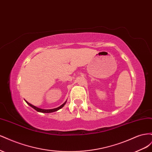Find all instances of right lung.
Here are the masks:
<instances>
[{"mask_svg":"<svg viewBox=\"0 0 152 152\" xmlns=\"http://www.w3.org/2000/svg\"><path fill=\"white\" fill-rule=\"evenodd\" d=\"M25 102H26V103L27 104H29L31 107L34 108L35 110H37V111L40 112H43V113H50V112H56V111H57V110H59L60 108H61L62 107H63L64 105H65V104H66V101L65 102H64L62 104H61L60 106H59V107H56V108H50H50H39V107H36V106H35V105H34V104H32L30 103L29 102H27V101H26V100H25Z\"/></svg>","mask_w":152,"mask_h":152,"instance_id":"right-lung-1","label":"right lung"}]
</instances>
